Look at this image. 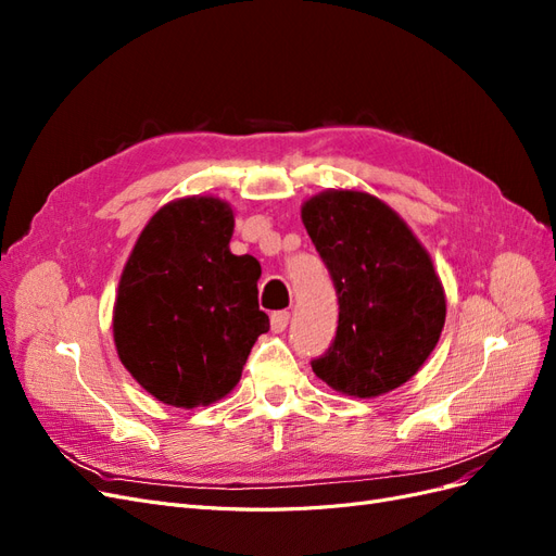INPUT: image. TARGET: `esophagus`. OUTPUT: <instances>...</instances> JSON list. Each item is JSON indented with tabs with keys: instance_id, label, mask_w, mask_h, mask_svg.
<instances>
[{
	"instance_id": "obj_1",
	"label": "esophagus",
	"mask_w": 556,
	"mask_h": 556,
	"mask_svg": "<svg viewBox=\"0 0 556 556\" xmlns=\"http://www.w3.org/2000/svg\"><path fill=\"white\" fill-rule=\"evenodd\" d=\"M288 325H290V313L288 311H276L274 315H271V329L274 331H285L288 329Z\"/></svg>"
}]
</instances>
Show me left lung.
I'll return each mask as SVG.
<instances>
[{
	"instance_id": "8db88e82",
	"label": "left lung",
	"mask_w": 556,
	"mask_h": 556,
	"mask_svg": "<svg viewBox=\"0 0 556 556\" xmlns=\"http://www.w3.org/2000/svg\"><path fill=\"white\" fill-rule=\"evenodd\" d=\"M301 217L331 276L339 327L313 371L336 392L371 399L410 380L445 325V292L431 257L380 199L331 190Z\"/></svg>"
}]
</instances>
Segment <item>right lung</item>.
<instances>
[{"mask_svg":"<svg viewBox=\"0 0 556 556\" xmlns=\"http://www.w3.org/2000/svg\"><path fill=\"white\" fill-rule=\"evenodd\" d=\"M231 208L188 197L160 208L134 245L117 288L113 336L146 392L176 408L206 406L239 382L268 315L260 262L229 252Z\"/></svg>","mask_w":556,"mask_h":556,"instance_id":"obj_1","label":"right lung"}]
</instances>
